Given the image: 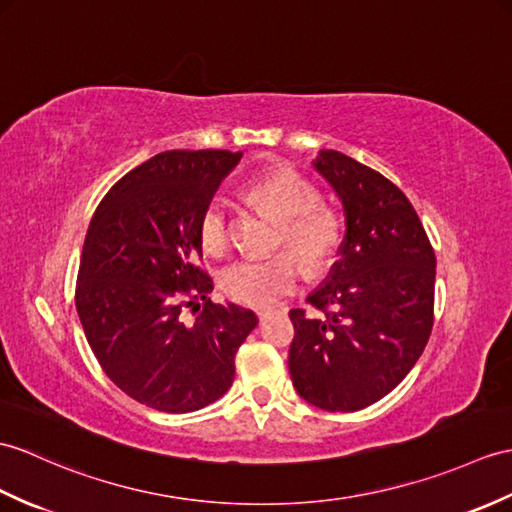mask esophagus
<instances>
[{"label":"esophagus","mask_w":512,"mask_h":512,"mask_svg":"<svg viewBox=\"0 0 512 512\" xmlns=\"http://www.w3.org/2000/svg\"><path fill=\"white\" fill-rule=\"evenodd\" d=\"M279 314H283V310H277V307H268V310H259L257 312V316H259V320L261 323H264L266 318H272V316H279Z\"/></svg>","instance_id":"34e87169"}]
</instances>
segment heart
Segmentation results:
<instances>
[{
    "label": "heart",
    "instance_id": "1",
    "mask_svg": "<svg viewBox=\"0 0 512 512\" xmlns=\"http://www.w3.org/2000/svg\"><path fill=\"white\" fill-rule=\"evenodd\" d=\"M246 198L277 220V246H288L272 257L235 259L220 272V288L231 301L248 307H270L296 292L303 279L300 255L310 270L325 268L342 242L338 213L320 205L318 189L296 172H277L246 185ZM200 244L209 253L227 248L231 216L224 198L213 196L198 220ZM297 254L294 256L291 251Z\"/></svg>",
    "mask_w": 512,
    "mask_h": 512
}]
</instances>
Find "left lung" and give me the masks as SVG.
<instances>
[{
  "label": "left lung",
  "mask_w": 512,
  "mask_h": 512,
  "mask_svg": "<svg viewBox=\"0 0 512 512\" xmlns=\"http://www.w3.org/2000/svg\"><path fill=\"white\" fill-rule=\"evenodd\" d=\"M342 200L347 233L325 285L307 296L320 316L292 310L290 377L329 412L386 397L417 364L434 325L436 257L401 189L347 154L316 159Z\"/></svg>",
  "instance_id": "8db88e82"
}]
</instances>
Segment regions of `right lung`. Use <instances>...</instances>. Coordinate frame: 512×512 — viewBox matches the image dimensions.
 Wrapping results in <instances>:
<instances>
[{
  "label": "right lung",
  "instance_id": "obj_1",
  "mask_svg": "<svg viewBox=\"0 0 512 512\" xmlns=\"http://www.w3.org/2000/svg\"><path fill=\"white\" fill-rule=\"evenodd\" d=\"M240 157L161 152L122 176L89 222L76 283L82 329L106 377L159 412L220 399L257 327L251 310L211 303L213 281L200 266V213ZM185 306L201 310L194 326L182 320Z\"/></svg>",
  "mask_w": 512,
  "mask_h": 512
}]
</instances>
